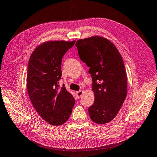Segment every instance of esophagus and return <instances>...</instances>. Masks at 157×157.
<instances>
[{
    "label": "esophagus",
    "mask_w": 157,
    "mask_h": 157,
    "mask_svg": "<svg viewBox=\"0 0 157 157\" xmlns=\"http://www.w3.org/2000/svg\"><path fill=\"white\" fill-rule=\"evenodd\" d=\"M83 94V90H79V91H77L76 93V97H77L78 99H80L82 95Z\"/></svg>",
    "instance_id": "34e87169"
}]
</instances>
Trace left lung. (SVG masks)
<instances>
[{
  "mask_svg": "<svg viewBox=\"0 0 157 157\" xmlns=\"http://www.w3.org/2000/svg\"><path fill=\"white\" fill-rule=\"evenodd\" d=\"M79 58L89 67L95 101L89 107L94 122L104 124L117 116L127 95V75L122 57L106 38L93 36L75 44Z\"/></svg>",
  "mask_w": 157,
  "mask_h": 157,
  "instance_id": "left-lung-1",
  "label": "left lung"
}]
</instances>
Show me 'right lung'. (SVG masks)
<instances>
[{
    "label": "right lung",
    "instance_id": "1",
    "mask_svg": "<svg viewBox=\"0 0 157 157\" xmlns=\"http://www.w3.org/2000/svg\"><path fill=\"white\" fill-rule=\"evenodd\" d=\"M75 41H49L31 54L27 67V87L31 103L40 117L52 126L64 124L71 116L75 100L59 86L62 59Z\"/></svg>",
    "mask_w": 157,
    "mask_h": 157
}]
</instances>
